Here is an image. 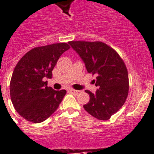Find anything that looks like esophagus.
Here are the masks:
<instances>
[{
    "mask_svg": "<svg viewBox=\"0 0 154 154\" xmlns=\"http://www.w3.org/2000/svg\"><path fill=\"white\" fill-rule=\"evenodd\" d=\"M69 91L70 93H72V94H79V91L74 90V89H70Z\"/></svg>",
    "mask_w": 154,
    "mask_h": 154,
    "instance_id": "34e87169",
    "label": "esophagus"
}]
</instances>
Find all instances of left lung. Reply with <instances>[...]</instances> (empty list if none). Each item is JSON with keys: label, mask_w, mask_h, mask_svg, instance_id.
<instances>
[{"label": "left lung", "mask_w": 154, "mask_h": 154, "mask_svg": "<svg viewBox=\"0 0 154 154\" xmlns=\"http://www.w3.org/2000/svg\"><path fill=\"white\" fill-rule=\"evenodd\" d=\"M84 62L89 73L95 75L97 91L83 105L88 113L107 120L125 103L129 91L128 70L124 60L112 48L101 42L72 41L68 42Z\"/></svg>", "instance_id": "8db88e82"}]
</instances>
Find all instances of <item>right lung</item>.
Instances as JSON below:
<instances>
[{
    "instance_id": "add662e5",
    "label": "right lung",
    "mask_w": 154,
    "mask_h": 154,
    "mask_svg": "<svg viewBox=\"0 0 154 154\" xmlns=\"http://www.w3.org/2000/svg\"><path fill=\"white\" fill-rule=\"evenodd\" d=\"M70 49L67 43L35 47L20 60L10 82V96L17 112L27 121L43 122L59 107L65 90L47 86L60 57Z\"/></svg>"
}]
</instances>
